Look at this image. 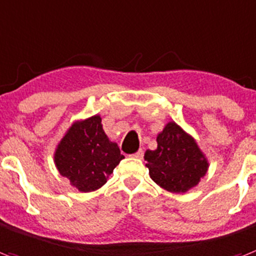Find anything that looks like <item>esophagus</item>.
<instances>
[{
    "label": "esophagus",
    "mask_w": 256,
    "mask_h": 256,
    "mask_svg": "<svg viewBox=\"0 0 256 256\" xmlns=\"http://www.w3.org/2000/svg\"><path fill=\"white\" fill-rule=\"evenodd\" d=\"M142 156H144L142 150H138V152H134L130 154V157H134V158H142Z\"/></svg>",
    "instance_id": "esophagus-1"
}]
</instances>
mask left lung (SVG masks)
I'll return each instance as SVG.
<instances>
[{
  "label": "left lung",
  "mask_w": 256,
  "mask_h": 256,
  "mask_svg": "<svg viewBox=\"0 0 256 256\" xmlns=\"http://www.w3.org/2000/svg\"><path fill=\"white\" fill-rule=\"evenodd\" d=\"M150 178L164 189L181 193L206 174L208 161L197 144L176 122H169L157 136L156 150L144 156Z\"/></svg>",
  "instance_id": "obj_1"
}]
</instances>
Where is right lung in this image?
<instances>
[{
	"label": "right lung",
	"instance_id": "add662e5",
	"mask_svg": "<svg viewBox=\"0 0 256 256\" xmlns=\"http://www.w3.org/2000/svg\"><path fill=\"white\" fill-rule=\"evenodd\" d=\"M122 158L118 144L104 134L100 116L74 124L55 152L60 174L80 192H92L103 186Z\"/></svg>",
	"mask_w": 256,
	"mask_h": 256
}]
</instances>
